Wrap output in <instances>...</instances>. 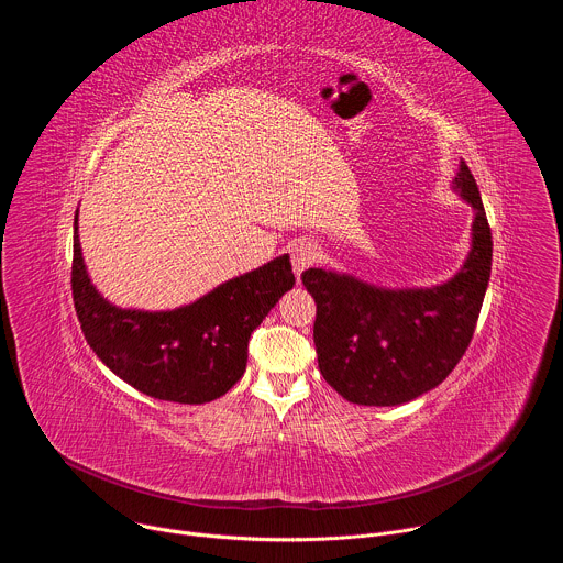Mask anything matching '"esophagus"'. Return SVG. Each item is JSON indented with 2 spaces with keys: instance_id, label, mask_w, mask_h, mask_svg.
Segmentation results:
<instances>
[{
  "instance_id": "1",
  "label": "esophagus",
  "mask_w": 563,
  "mask_h": 563,
  "mask_svg": "<svg viewBox=\"0 0 563 563\" xmlns=\"http://www.w3.org/2000/svg\"><path fill=\"white\" fill-rule=\"evenodd\" d=\"M316 256H318V254H316V247H311V245H307V243H298V245L291 247V265H294V274H296L298 280H300L302 272L313 265Z\"/></svg>"
}]
</instances>
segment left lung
<instances>
[{
  "instance_id": "obj_1",
  "label": "left lung",
  "mask_w": 563,
  "mask_h": 563,
  "mask_svg": "<svg viewBox=\"0 0 563 563\" xmlns=\"http://www.w3.org/2000/svg\"><path fill=\"white\" fill-rule=\"evenodd\" d=\"M452 191L472 207L470 252L432 287H378L354 274L307 269L313 343L325 380L350 404L391 408L434 389L465 354L493 267V235L478 187L461 159Z\"/></svg>"
}]
</instances>
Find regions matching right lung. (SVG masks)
<instances>
[{"label": "right lung", "mask_w": 563, "mask_h": 563, "mask_svg": "<svg viewBox=\"0 0 563 563\" xmlns=\"http://www.w3.org/2000/svg\"><path fill=\"white\" fill-rule=\"evenodd\" d=\"M70 283L85 339L115 376L146 396L200 406L245 374L252 332L296 280L283 254L176 309L118 307L87 272L75 213Z\"/></svg>", "instance_id": "right-lung-1"}]
</instances>
